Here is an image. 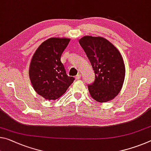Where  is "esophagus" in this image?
<instances>
[{
  "instance_id": "34e87169",
  "label": "esophagus",
  "mask_w": 151,
  "mask_h": 151,
  "mask_svg": "<svg viewBox=\"0 0 151 151\" xmlns=\"http://www.w3.org/2000/svg\"><path fill=\"white\" fill-rule=\"evenodd\" d=\"M81 74H78L76 76V79H79V78H81Z\"/></svg>"
}]
</instances>
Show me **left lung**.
Segmentation results:
<instances>
[{"label":"left lung","mask_w":151,"mask_h":151,"mask_svg":"<svg viewBox=\"0 0 151 151\" xmlns=\"http://www.w3.org/2000/svg\"><path fill=\"white\" fill-rule=\"evenodd\" d=\"M78 42L95 73V81L88 85L91 96L100 103L111 101L121 91L125 78L122 56L104 37L86 35Z\"/></svg>","instance_id":"left-lung-1"}]
</instances>
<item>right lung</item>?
I'll use <instances>...</instances> for the list:
<instances>
[{
	"mask_svg": "<svg viewBox=\"0 0 151 151\" xmlns=\"http://www.w3.org/2000/svg\"><path fill=\"white\" fill-rule=\"evenodd\" d=\"M70 39L51 37L38 47L31 60L29 75L34 90L47 100H56L66 91L75 78L66 75L61 55Z\"/></svg>",
	"mask_w": 151,
	"mask_h": 151,
	"instance_id": "add662e5",
	"label": "right lung"
}]
</instances>
